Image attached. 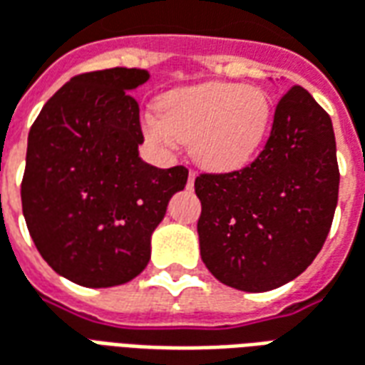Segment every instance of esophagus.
Listing matches in <instances>:
<instances>
[{
  "label": "esophagus",
  "instance_id": "esophagus-1",
  "mask_svg": "<svg viewBox=\"0 0 365 365\" xmlns=\"http://www.w3.org/2000/svg\"><path fill=\"white\" fill-rule=\"evenodd\" d=\"M195 177H196V173H195V170H190V173H188V182H187L188 188L195 187Z\"/></svg>",
  "mask_w": 365,
  "mask_h": 365
}]
</instances>
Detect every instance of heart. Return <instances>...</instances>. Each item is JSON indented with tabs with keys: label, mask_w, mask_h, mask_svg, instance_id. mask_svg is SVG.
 <instances>
[{
	"label": "heart",
	"mask_w": 365,
	"mask_h": 365,
	"mask_svg": "<svg viewBox=\"0 0 365 365\" xmlns=\"http://www.w3.org/2000/svg\"><path fill=\"white\" fill-rule=\"evenodd\" d=\"M273 106L259 88L204 82L173 90L143 115V133L161 149L190 141L198 165L218 173L247 167L269 135Z\"/></svg>",
	"instance_id": "obj_1"
}]
</instances>
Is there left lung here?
<instances>
[{"label": "left lung", "instance_id": "1", "mask_svg": "<svg viewBox=\"0 0 365 365\" xmlns=\"http://www.w3.org/2000/svg\"><path fill=\"white\" fill-rule=\"evenodd\" d=\"M338 185L330 115L304 88L293 86L281 96L269 139L250 167L196 177L204 265L245 293L293 281L327 240Z\"/></svg>", "mask_w": 365, "mask_h": 365}]
</instances>
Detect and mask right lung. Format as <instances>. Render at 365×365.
<instances>
[{
	"instance_id": "1",
	"label": "right lung",
	"mask_w": 365,
	"mask_h": 365,
	"mask_svg": "<svg viewBox=\"0 0 365 365\" xmlns=\"http://www.w3.org/2000/svg\"><path fill=\"white\" fill-rule=\"evenodd\" d=\"M141 68L80 74L43 106L27 141L23 216L43 259L92 289L128 283L151 259V236L185 167L157 169L139 157L143 133L131 98Z\"/></svg>"
}]
</instances>
